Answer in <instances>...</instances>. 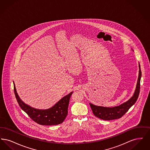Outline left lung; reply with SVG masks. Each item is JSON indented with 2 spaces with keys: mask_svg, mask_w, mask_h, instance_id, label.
Masks as SVG:
<instances>
[{
  "mask_svg": "<svg viewBox=\"0 0 150 150\" xmlns=\"http://www.w3.org/2000/svg\"><path fill=\"white\" fill-rule=\"evenodd\" d=\"M142 76L141 66L139 64V74L136 89L133 96L127 102L123 103L119 106L113 107L98 106L89 103L93 114L96 117L105 120H111L119 119L125 114L129 109L135 103L139 96L140 91V81Z\"/></svg>",
  "mask_w": 150,
  "mask_h": 150,
  "instance_id": "obj_1",
  "label": "left lung"
}]
</instances>
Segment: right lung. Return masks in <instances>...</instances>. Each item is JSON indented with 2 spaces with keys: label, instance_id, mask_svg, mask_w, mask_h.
I'll return each instance as SVG.
<instances>
[{
  "label": "right lung",
  "instance_id": "1",
  "mask_svg": "<svg viewBox=\"0 0 150 150\" xmlns=\"http://www.w3.org/2000/svg\"><path fill=\"white\" fill-rule=\"evenodd\" d=\"M14 92L16 98L22 110L36 123L42 125H54L63 122L68 114V106L71 92L64 96L52 107L45 110L36 109L24 103L16 91L14 83Z\"/></svg>",
  "mask_w": 150,
  "mask_h": 150
}]
</instances>
